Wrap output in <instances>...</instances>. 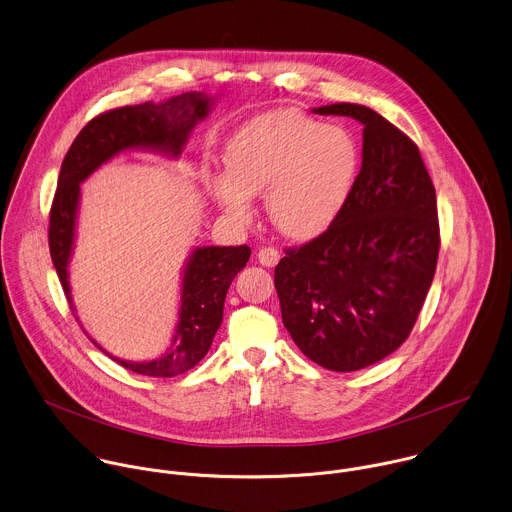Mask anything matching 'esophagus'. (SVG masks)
I'll return each instance as SVG.
<instances>
[{
  "label": "esophagus",
  "mask_w": 512,
  "mask_h": 512,
  "mask_svg": "<svg viewBox=\"0 0 512 512\" xmlns=\"http://www.w3.org/2000/svg\"><path fill=\"white\" fill-rule=\"evenodd\" d=\"M257 259H259V263H261L263 267H275V265L279 263L281 255H279V251L273 249V247H263V249H259Z\"/></svg>",
  "instance_id": "esophagus-1"
}]
</instances>
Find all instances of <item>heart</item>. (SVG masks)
<instances>
[{
	"instance_id": "obj_1",
	"label": "heart",
	"mask_w": 512,
	"mask_h": 512,
	"mask_svg": "<svg viewBox=\"0 0 512 512\" xmlns=\"http://www.w3.org/2000/svg\"><path fill=\"white\" fill-rule=\"evenodd\" d=\"M225 171H207L217 207L239 223L253 219L265 193L271 223L285 237L311 241L343 213L361 163L355 137L297 111H271L241 125L223 147Z\"/></svg>"
}]
</instances>
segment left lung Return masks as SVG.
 <instances>
[{
	"instance_id": "left-lung-1",
	"label": "left lung",
	"mask_w": 512,
	"mask_h": 512,
	"mask_svg": "<svg viewBox=\"0 0 512 512\" xmlns=\"http://www.w3.org/2000/svg\"><path fill=\"white\" fill-rule=\"evenodd\" d=\"M363 125V163L339 219L275 267L285 329L317 365L351 373L409 337L439 257L437 193L419 147L357 103L313 109Z\"/></svg>"
}]
</instances>
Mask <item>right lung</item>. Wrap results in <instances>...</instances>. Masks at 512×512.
I'll use <instances>...</instances> for the list:
<instances>
[{
    "mask_svg": "<svg viewBox=\"0 0 512 512\" xmlns=\"http://www.w3.org/2000/svg\"><path fill=\"white\" fill-rule=\"evenodd\" d=\"M213 97L201 91L175 95L161 103H141L111 109L91 119L71 143L59 171L49 213V253L65 297L73 307L69 261L75 245L79 185L103 163L123 151L147 149L177 159L193 131L213 107ZM251 249L195 247L181 275V301L175 333L167 351L153 361H125L107 353L121 367L147 377H175L193 369L209 351L223 321L225 295L235 275L247 265Z\"/></svg>",
    "mask_w": 512,
    "mask_h": 512,
    "instance_id": "right-lung-1",
    "label": "right lung"
}]
</instances>
